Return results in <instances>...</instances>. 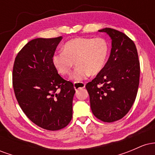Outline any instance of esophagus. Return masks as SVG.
Instances as JSON below:
<instances>
[{
    "label": "esophagus",
    "mask_w": 155,
    "mask_h": 155,
    "mask_svg": "<svg viewBox=\"0 0 155 155\" xmlns=\"http://www.w3.org/2000/svg\"><path fill=\"white\" fill-rule=\"evenodd\" d=\"M74 87L76 90H79V89L84 88L85 87V84L82 82H74Z\"/></svg>",
    "instance_id": "1"
}]
</instances>
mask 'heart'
<instances>
[{
	"label": "heart",
	"mask_w": 155,
	"mask_h": 155,
	"mask_svg": "<svg viewBox=\"0 0 155 155\" xmlns=\"http://www.w3.org/2000/svg\"><path fill=\"white\" fill-rule=\"evenodd\" d=\"M108 54V44L103 38H73L64 44L63 50L55 52L52 63L60 74H70L74 64L77 65L71 76L76 82L84 81L102 70Z\"/></svg>",
	"instance_id": "obj_1"
}]
</instances>
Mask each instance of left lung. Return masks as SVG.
Segmentation results:
<instances>
[{
	"label": "left lung",
	"mask_w": 155,
	"mask_h": 155,
	"mask_svg": "<svg viewBox=\"0 0 155 155\" xmlns=\"http://www.w3.org/2000/svg\"><path fill=\"white\" fill-rule=\"evenodd\" d=\"M99 32L111 39L109 58L102 70L87 84L93 114L105 122L125 116L136 100L140 63L134 42L122 32L106 28Z\"/></svg>",
	"instance_id": "1"
}]
</instances>
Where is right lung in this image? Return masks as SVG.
<instances>
[{"instance_id":"add662e5","label":"right lung","mask_w":155,"mask_h":155,"mask_svg":"<svg viewBox=\"0 0 155 155\" xmlns=\"http://www.w3.org/2000/svg\"><path fill=\"white\" fill-rule=\"evenodd\" d=\"M62 39H33L17 54L13 68L19 106L33 123L48 130L64 128L72 119L74 84L63 79L52 63Z\"/></svg>"}]
</instances>
